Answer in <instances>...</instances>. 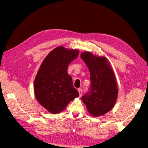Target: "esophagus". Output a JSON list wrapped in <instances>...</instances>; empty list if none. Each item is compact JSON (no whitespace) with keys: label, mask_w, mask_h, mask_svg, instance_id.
I'll return each instance as SVG.
<instances>
[{"label":"esophagus","mask_w":148,"mask_h":148,"mask_svg":"<svg viewBox=\"0 0 148 148\" xmlns=\"http://www.w3.org/2000/svg\"><path fill=\"white\" fill-rule=\"evenodd\" d=\"M78 92L79 94V96H81L82 95V93H83V91H82V89H78Z\"/></svg>","instance_id":"esophagus-1"}]
</instances>
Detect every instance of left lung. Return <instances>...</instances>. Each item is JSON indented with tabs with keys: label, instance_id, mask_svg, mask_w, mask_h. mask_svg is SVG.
<instances>
[{
	"label": "left lung",
	"instance_id": "8db88e82",
	"mask_svg": "<svg viewBox=\"0 0 148 148\" xmlns=\"http://www.w3.org/2000/svg\"><path fill=\"white\" fill-rule=\"evenodd\" d=\"M81 58L90 72L91 80L88 91L82 99L92 115H104L112 109L117 98V84L114 71L105 57L84 52Z\"/></svg>",
	"mask_w": 148,
	"mask_h": 148
}]
</instances>
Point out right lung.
<instances>
[{
  "instance_id": "obj_1",
  "label": "right lung",
  "mask_w": 148,
  "mask_h": 148,
  "mask_svg": "<svg viewBox=\"0 0 148 148\" xmlns=\"http://www.w3.org/2000/svg\"><path fill=\"white\" fill-rule=\"evenodd\" d=\"M78 53V50L57 47L49 53L40 66L34 83V94L39 104L49 112H60L79 96L67 72L69 65Z\"/></svg>"
}]
</instances>
